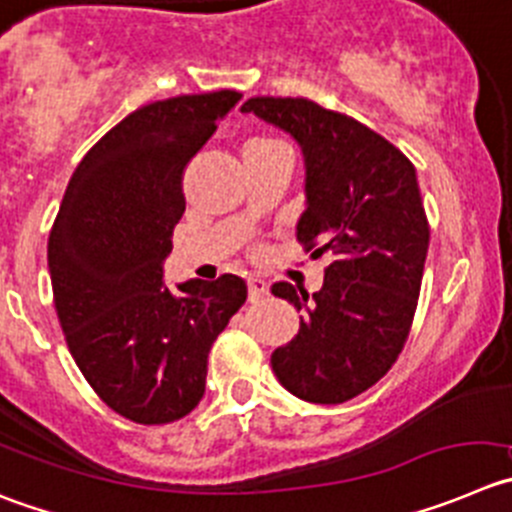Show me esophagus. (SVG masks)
<instances>
[{
	"mask_svg": "<svg viewBox=\"0 0 512 512\" xmlns=\"http://www.w3.org/2000/svg\"><path fill=\"white\" fill-rule=\"evenodd\" d=\"M247 288H250V303H260V300H265L270 295V285L260 278H250Z\"/></svg>",
	"mask_w": 512,
	"mask_h": 512,
	"instance_id": "obj_1",
	"label": "esophagus"
}]
</instances>
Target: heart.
Returning a JSON list of instances; mask_svg holds the SVG:
<instances>
[{"instance_id": "obj_1", "label": "heart", "mask_w": 512, "mask_h": 512, "mask_svg": "<svg viewBox=\"0 0 512 512\" xmlns=\"http://www.w3.org/2000/svg\"><path fill=\"white\" fill-rule=\"evenodd\" d=\"M252 143H267V141H252Z\"/></svg>"}]
</instances>
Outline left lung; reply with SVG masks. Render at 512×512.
<instances>
[{"instance_id":"left-lung-1","label":"left lung","mask_w":512,"mask_h":512,"mask_svg":"<svg viewBox=\"0 0 512 512\" xmlns=\"http://www.w3.org/2000/svg\"><path fill=\"white\" fill-rule=\"evenodd\" d=\"M242 113L300 146L298 240L331 257L318 293L272 285L305 310L298 336L272 353V371L298 399L343 404L391 369L412 328L429 250L417 169L384 136L313 100L250 98Z\"/></svg>"}]
</instances>
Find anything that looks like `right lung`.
Wrapping results in <instances>:
<instances>
[{"label": "right lung", "mask_w": 512, "mask_h": 512, "mask_svg": "<svg viewBox=\"0 0 512 512\" xmlns=\"http://www.w3.org/2000/svg\"><path fill=\"white\" fill-rule=\"evenodd\" d=\"M240 98L217 90L133 111L85 154L52 224L47 265L70 353L95 394L136 424L197 407L212 343L247 300L237 275L186 280L179 293L164 285L184 169Z\"/></svg>", "instance_id": "1"}]
</instances>
